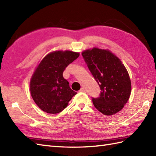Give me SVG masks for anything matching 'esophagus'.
<instances>
[{"instance_id": "34e87169", "label": "esophagus", "mask_w": 156, "mask_h": 156, "mask_svg": "<svg viewBox=\"0 0 156 156\" xmlns=\"http://www.w3.org/2000/svg\"><path fill=\"white\" fill-rule=\"evenodd\" d=\"M85 89L84 88H82L80 90H79V92H85Z\"/></svg>"}]
</instances>
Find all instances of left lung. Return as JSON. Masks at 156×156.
Here are the masks:
<instances>
[{"label": "left lung", "mask_w": 156, "mask_h": 156, "mask_svg": "<svg viewBox=\"0 0 156 156\" xmlns=\"http://www.w3.org/2000/svg\"><path fill=\"white\" fill-rule=\"evenodd\" d=\"M82 55L101 90L100 97L92 98L95 108L107 116L117 113L131 92L130 77L124 64L108 49L93 48Z\"/></svg>", "instance_id": "8db88e82"}]
</instances>
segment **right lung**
I'll return each mask as SVG.
<instances>
[{
	"label": "right lung",
	"mask_w": 156,
	"mask_h": 156,
	"mask_svg": "<svg viewBox=\"0 0 156 156\" xmlns=\"http://www.w3.org/2000/svg\"><path fill=\"white\" fill-rule=\"evenodd\" d=\"M80 53L57 50L49 53L35 68L30 80V92L35 104L43 111L57 114L67 107L77 92L63 77L66 68Z\"/></svg>",
	"instance_id": "obj_1"
}]
</instances>
